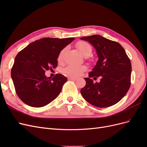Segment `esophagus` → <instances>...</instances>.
<instances>
[{"mask_svg": "<svg viewBox=\"0 0 147 147\" xmlns=\"http://www.w3.org/2000/svg\"><path fill=\"white\" fill-rule=\"evenodd\" d=\"M69 80H74V81L77 80V78H75V77H69Z\"/></svg>", "mask_w": 147, "mask_h": 147, "instance_id": "1", "label": "esophagus"}]
</instances>
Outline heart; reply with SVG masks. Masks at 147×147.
<instances>
[{
  "mask_svg": "<svg viewBox=\"0 0 147 147\" xmlns=\"http://www.w3.org/2000/svg\"><path fill=\"white\" fill-rule=\"evenodd\" d=\"M77 47L78 49L81 54L84 57H89L92 52V47L88 43L86 42H79L77 43ZM67 50V48L65 47L59 53L57 60L59 63H62L64 61V55ZM87 67L85 65H70L64 69L63 72L64 74L70 75V76L77 77L79 76L82 72L86 71Z\"/></svg>",
  "mask_w": 147,
  "mask_h": 147,
  "instance_id": "heart-1",
  "label": "heart"
}]
</instances>
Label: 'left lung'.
I'll list each match as a JSON object with an SVG mask.
<instances>
[{"mask_svg":"<svg viewBox=\"0 0 147 147\" xmlns=\"http://www.w3.org/2000/svg\"><path fill=\"white\" fill-rule=\"evenodd\" d=\"M80 39L91 44L98 57L89 77L84 78L86 85L80 91L82 96L97 107L116 104L126 94L131 85V64L125 50L118 42L99 35ZM100 76L101 79L99 83L94 84L90 79Z\"/></svg>","mask_w":147,"mask_h":147,"instance_id":"8db88e82","label":"left lung"}]
</instances>
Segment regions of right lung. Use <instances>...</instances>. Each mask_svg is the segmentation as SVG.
I'll use <instances>...</instances> for the list:
<instances>
[{
	"label": "right lung",
	"mask_w": 147,
	"mask_h": 147,
	"mask_svg": "<svg viewBox=\"0 0 147 147\" xmlns=\"http://www.w3.org/2000/svg\"><path fill=\"white\" fill-rule=\"evenodd\" d=\"M74 39L43 38L30 43L16 55L11 76L16 94L24 103L42 107L59 96L67 78L62 74L50 78L45 73L56 67L59 53Z\"/></svg>",
	"instance_id": "right-lung-1"
}]
</instances>
